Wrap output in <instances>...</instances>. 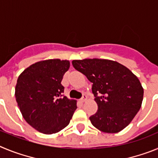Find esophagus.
Wrapping results in <instances>:
<instances>
[{
    "instance_id": "obj_1",
    "label": "esophagus",
    "mask_w": 158,
    "mask_h": 158,
    "mask_svg": "<svg viewBox=\"0 0 158 158\" xmlns=\"http://www.w3.org/2000/svg\"><path fill=\"white\" fill-rule=\"evenodd\" d=\"M81 102H85L86 100H87V96H86V95H83V96H82V98L81 99Z\"/></svg>"
}]
</instances>
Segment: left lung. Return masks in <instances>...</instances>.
I'll return each instance as SVG.
<instances>
[{
    "label": "left lung",
    "mask_w": 158,
    "mask_h": 158,
    "mask_svg": "<svg viewBox=\"0 0 158 158\" xmlns=\"http://www.w3.org/2000/svg\"><path fill=\"white\" fill-rule=\"evenodd\" d=\"M73 66L93 83L98 110L89 117L105 133H118L127 127L141 108L144 90L128 68L115 61L99 58L73 60Z\"/></svg>",
    "instance_id": "8db88e82"
}]
</instances>
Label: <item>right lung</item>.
Returning a JSON list of instances; mask_svg holds the SVG:
<instances>
[{"label":"right lung","mask_w":158,"mask_h":158,"mask_svg":"<svg viewBox=\"0 0 158 158\" xmlns=\"http://www.w3.org/2000/svg\"><path fill=\"white\" fill-rule=\"evenodd\" d=\"M68 60L48 59L32 64L17 79L15 96L26 122L41 133L52 135L69 125L77 100L62 97V77Z\"/></svg>","instance_id":"obj_1"}]
</instances>
